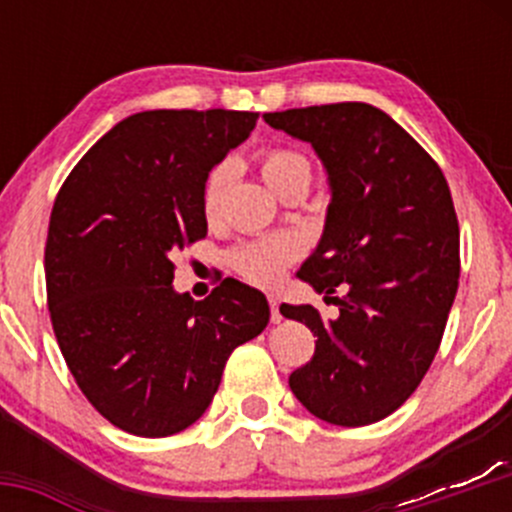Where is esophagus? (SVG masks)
Listing matches in <instances>:
<instances>
[{
    "label": "esophagus",
    "instance_id": "34e87169",
    "mask_svg": "<svg viewBox=\"0 0 512 512\" xmlns=\"http://www.w3.org/2000/svg\"><path fill=\"white\" fill-rule=\"evenodd\" d=\"M267 302H270V319H272V324H280L282 322V314H280V299L275 297V294H270V297H267Z\"/></svg>",
    "mask_w": 512,
    "mask_h": 512
}]
</instances>
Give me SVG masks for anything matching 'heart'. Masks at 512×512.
<instances>
[{
    "label": "heart",
    "mask_w": 512,
    "mask_h": 512,
    "mask_svg": "<svg viewBox=\"0 0 512 512\" xmlns=\"http://www.w3.org/2000/svg\"><path fill=\"white\" fill-rule=\"evenodd\" d=\"M257 165H260V175L272 190H280L289 180L312 178V168L309 160L302 153L292 151V148H265L257 156ZM230 178V168L227 165H215L210 170L208 180L203 188V215L205 218H215L218 213L220 198ZM304 247L302 240L289 232H280V235H267L260 240L242 242V245L232 247L227 255V265L242 277V280L252 282L257 287H272L275 282L282 280L285 270L292 262L302 257Z\"/></svg>",
    "instance_id": "heart-1"
}]
</instances>
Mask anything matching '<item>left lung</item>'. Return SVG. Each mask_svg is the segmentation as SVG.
Returning a JSON list of instances; mask_svg holds the SVG:
<instances>
[{
  "mask_svg": "<svg viewBox=\"0 0 512 512\" xmlns=\"http://www.w3.org/2000/svg\"><path fill=\"white\" fill-rule=\"evenodd\" d=\"M307 141L329 175L322 240L299 280L327 294L339 317L282 304L317 337L289 389L334 426H366L416 391L441 344L461 275V232L438 163L379 108L327 103L265 113ZM337 286L342 298H332Z\"/></svg>",
  "mask_w": 512,
  "mask_h": 512,
  "instance_id": "left-lung-1",
  "label": "left lung"
}]
</instances>
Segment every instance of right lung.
<instances>
[{"label": "right lung", "mask_w": 512, "mask_h": 512, "mask_svg": "<svg viewBox=\"0 0 512 512\" xmlns=\"http://www.w3.org/2000/svg\"><path fill=\"white\" fill-rule=\"evenodd\" d=\"M257 123L250 111H143L76 163L44 250L46 302L66 366L121 431L163 438L198 421L227 356L270 322L260 289H173V257L208 235V173Z\"/></svg>", "instance_id": "1"}]
</instances>
